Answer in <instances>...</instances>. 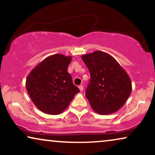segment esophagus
<instances>
[{"mask_svg": "<svg viewBox=\"0 0 155 155\" xmlns=\"http://www.w3.org/2000/svg\"><path fill=\"white\" fill-rule=\"evenodd\" d=\"M78 88H79L80 91H83V90H84V86L82 85H80V86H78Z\"/></svg>", "mask_w": 155, "mask_h": 155, "instance_id": "34e87169", "label": "esophagus"}]
</instances>
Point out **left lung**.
Segmentation results:
<instances>
[{
  "label": "left lung",
  "instance_id": "left-lung-1",
  "mask_svg": "<svg viewBox=\"0 0 155 155\" xmlns=\"http://www.w3.org/2000/svg\"><path fill=\"white\" fill-rule=\"evenodd\" d=\"M90 71L91 80L86 97L99 114H112L124 105L132 91L131 81L119 62L102 51L83 55Z\"/></svg>",
  "mask_w": 155,
  "mask_h": 155
}]
</instances>
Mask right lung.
Returning <instances> with one entry per match:
<instances>
[{
  "mask_svg": "<svg viewBox=\"0 0 155 155\" xmlns=\"http://www.w3.org/2000/svg\"><path fill=\"white\" fill-rule=\"evenodd\" d=\"M71 56L55 54L44 59L28 75L26 88L41 112L57 115L67 109L79 92L67 71Z\"/></svg>",
  "mask_w": 155,
  "mask_h": 155,
  "instance_id": "add662e5",
  "label": "right lung"
}]
</instances>
